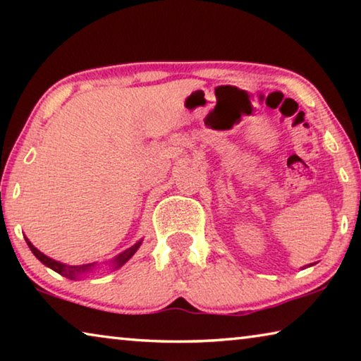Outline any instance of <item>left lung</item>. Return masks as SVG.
<instances>
[{"label": "left lung", "instance_id": "8db88e82", "mask_svg": "<svg viewBox=\"0 0 361 361\" xmlns=\"http://www.w3.org/2000/svg\"><path fill=\"white\" fill-rule=\"evenodd\" d=\"M309 266H310V264H309Z\"/></svg>", "mask_w": 361, "mask_h": 361}]
</instances>
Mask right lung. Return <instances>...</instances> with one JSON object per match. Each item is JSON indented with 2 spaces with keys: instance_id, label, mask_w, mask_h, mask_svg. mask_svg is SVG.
<instances>
[{
  "instance_id": "right-lung-1",
  "label": "right lung",
  "mask_w": 361,
  "mask_h": 361,
  "mask_svg": "<svg viewBox=\"0 0 361 361\" xmlns=\"http://www.w3.org/2000/svg\"><path fill=\"white\" fill-rule=\"evenodd\" d=\"M25 240H27V245L30 247V250H32V253L42 262V264L47 266V267H51L52 271H56L57 274H60V276H63V277L70 279V280H78V279H81L84 276H87V274H92L95 269H97V266H99V264H97V262H89V264H82V266L65 264V262L56 261V259L49 258V256H46L44 253H41L39 250L36 248L33 243L27 239V237H25ZM142 242L143 240H138L135 245H132L130 248L124 250V252L119 253L118 256H114L113 259L106 261V264L109 266V269H113V271H116V269H119V267L124 266L126 262L129 261L133 255H135V252L140 248V245H142Z\"/></svg>"
}]
</instances>
